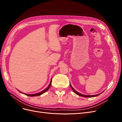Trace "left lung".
<instances>
[{"label":"left lung","instance_id":"left-lung-1","mask_svg":"<svg viewBox=\"0 0 122 122\" xmlns=\"http://www.w3.org/2000/svg\"><path fill=\"white\" fill-rule=\"evenodd\" d=\"M70 87H71V88H72V90L73 91V92H74V93H75V94H76L77 95H79V96H82V97H96V96H99V95H100L103 92H102L101 93L99 94H97V95H83V94H81V93H79V92H77V91L75 90L72 87V86H71V84H70Z\"/></svg>","mask_w":122,"mask_h":122}]
</instances>
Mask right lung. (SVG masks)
<instances>
[{
    "label": "right lung",
    "instance_id": "right-lung-1",
    "mask_svg": "<svg viewBox=\"0 0 122 122\" xmlns=\"http://www.w3.org/2000/svg\"><path fill=\"white\" fill-rule=\"evenodd\" d=\"M51 82H52V78H51V81H50V84H49V85H48V86L45 89H44V90H43V91H41V92H39V93H36V94H24V93H22V92H20V91H19L18 90V91H19V92H20L21 93H23V94H24V95H26V96H30V97L38 96H40V95H42V94L44 93L45 92H46L47 90H48L50 88V86H51Z\"/></svg>",
    "mask_w": 122,
    "mask_h": 122
}]
</instances>
